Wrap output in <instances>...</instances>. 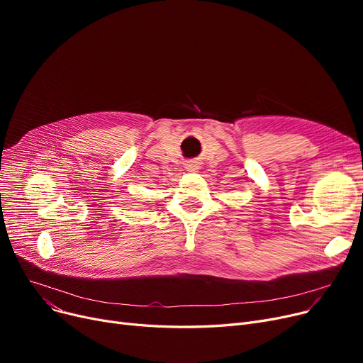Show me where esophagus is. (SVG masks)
<instances>
[{
    "instance_id": "34e87169",
    "label": "esophagus",
    "mask_w": 363,
    "mask_h": 363,
    "mask_svg": "<svg viewBox=\"0 0 363 363\" xmlns=\"http://www.w3.org/2000/svg\"><path fill=\"white\" fill-rule=\"evenodd\" d=\"M186 169H189V170H196V169H199V167H197V164L191 163V164H186Z\"/></svg>"
}]
</instances>
